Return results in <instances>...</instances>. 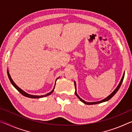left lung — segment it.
<instances>
[{"mask_svg": "<svg viewBox=\"0 0 132 132\" xmlns=\"http://www.w3.org/2000/svg\"><path fill=\"white\" fill-rule=\"evenodd\" d=\"M124 76H125V73H123V76H122V79H121V80H120V82H119V84H118V86H117V87L116 88V89L115 90L113 91L112 93L110 95H109V96H108V97H107L106 98H105V99H104V100H101V101H97V102H86V101H85L84 100H82L81 98H80L79 95H78V94H77V91H76V82L75 81H74V82H75V94H76V95L77 96V97L79 98V99L80 100V101H81L82 102H83V103H84V104H87V105H93V104H100V103H102V102H105V101H108V100H109L111 99V98L113 97V95H114L116 93H117V91H118V90H119V88H120V86H121V84H122V82H123V79H124Z\"/></svg>", "mask_w": 132, "mask_h": 132, "instance_id": "1", "label": "left lung"}]
</instances>
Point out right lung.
Listing matches in <instances>:
<instances>
[{
  "mask_svg": "<svg viewBox=\"0 0 132 132\" xmlns=\"http://www.w3.org/2000/svg\"><path fill=\"white\" fill-rule=\"evenodd\" d=\"M7 75H8L9 79L10 81V82H11V83H12V84L13 85V86H14V87H15V88H16L18 91H19V92L22 95H24V96H25V97H28V98H42V97H46V96H48V95H51V94H52V93L53 92V91H54L55 86L54 88H53V90H52V91H51L50 93L46 94H45V95H34L29 94H27V93H26L25 91H24L23 90H21V89L19 87H18V86H17V85L15 84V82H14V81H13V80H12V77H11L10 75V74H9V72L8 70H7ZM55 84H56V82H55Z\"/></svg>",
  "mask_w": 132,
  "mask_h": 132,
  "instance_id": "1",
  "label": "right lung"
}]
</instances>
